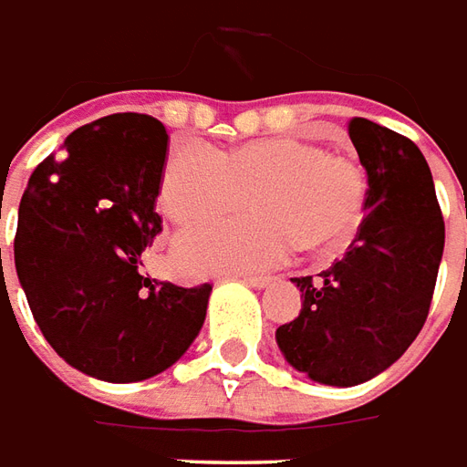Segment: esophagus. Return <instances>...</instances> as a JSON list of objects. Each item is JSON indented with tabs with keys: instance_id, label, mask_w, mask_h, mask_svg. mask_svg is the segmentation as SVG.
Returning a JSON list of instances; mask_svg holds the SVG:
<instances>
[{
	"instance_id": "34e87169",
	"label": "esophagus",
	"mask_w": 467,
	"mask_h": 467,
	"mask_svg": "<svg viewBox=\"0 0 467 467\" xmlns=\"http://www.w3.org/2000/svg\"><path fill=\"white\" fill-rule=\"evenodd\" d=\"M241 281L249 284L251 289H266L271 284V276H251V274H246V276H241Z\"/></svg>"
}]
</instances>
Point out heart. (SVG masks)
Here are the masks:
<instances>
[{
    "mask_svg": "<svg viewBox=\"0 0 467 467\" xmlns=\"http://www.w3.org/2000/svg\"><path fill=\"white\" fill-rule=\"evenodd\" d=\"M256 213L183 234L175 261L191 274L259 269L302 251H334L355 234L367 201L362 168L327 148L279 135L226 153L208 145L175 148L161 178L165 216L193 226L246 203Z\"/></svg>",
    "mask_w": 467,
    "mask_h": 467,
    "instance_id": "obj_1",
    "label": "heart"
}]
</instances>
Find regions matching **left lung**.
Segmentation results:
<instances>
[{
  "label": "left lung",
  "instance_id": "1",
  "mask_svg": "<svg viewBox=\"0 0 467 467\" xmlns=\"http://www.w3.org/2000/svg\"><path fill=\"white\" fill-rule=\"evenodd\" d=\"M349 138L367 171L362 226L345 259L292 279L299 317L276 329L289 365L312 382L355 387L405 355L428 319L445 223L425 155L408 138L365 118Z\"/></svg>",
  "mask_w": 467,
  "mask_h": 467
}]
</instances>
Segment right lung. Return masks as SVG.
Returning a JSON list of instances; mask_svg holds the SVG:
<instances>
[{"mask_svg": "<svg viewBox=\"0 0 467 467\" xmlns=\"http://www.w3.org/2000/svg\"><path fill=\"white\" fill-rule=\"evenodd\" d=\"M163 122L118 112L67 135L19 201L15 266L35 322L69 367L140 382L175 365L206 322L211 284L143 276L161 231Z\"/></svg>", "mask_w": 467, "mask_h": 467, "instance_id": "obj_1", "label": "right lung"}]
</instances>
